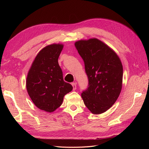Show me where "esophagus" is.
<instances>
[{"mask_svg": "<svg viewBox=\"0 0 149 149\" xmlns=\"http://www.w3.org/2000/svg\"><path fill=\"white\" fill-rule=\"evenodd\" d=\"M71 85H72V86H73V90H75L76 89V83H72Z\"/></svg>", "mask_w": 149, "mask_h": 149, "instance_id": "1", "label": "esophagus"}]
</instances>
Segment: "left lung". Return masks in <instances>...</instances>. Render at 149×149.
Masks as SVG:
<instances>
[{
	"mask_svg": "<svg viewBox=\"0 0 149 149\" xmlns=\"http://www.w3.org/2000/svg\"><path fill=\"white\" fill-rule=\"evenodd\" d=\"M75 47L84 63L88 86L81 97L92 113L106 112L119 96L123 68L116 53L96 38L79 40Z\"/></svg>",
	"mask_w": 149,
	"mask_h": 149,
	"instance_id": "obj_1",
	"label": "left lung"
}]
</instances>
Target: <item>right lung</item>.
<instances>
[{
    "label": "right lung",
    "instance_id": "right-lung-1",
    "mask_svg": "<svg viewBox=\"0 0 149 149\" xmlns=\"http://www.w3.org/2000/svg\"><path fill=\"white\" fill-rule=\"evenodd\" d=\"M63 45L53 44L43 48L35 57L26 78V89L35 105L52 112L59 107L73 86L64 81L58 58Z\"/></svg>",
    "mask_w": 149,
    "mask_h": 149
}]
</instances>
